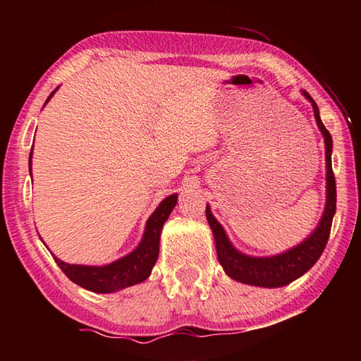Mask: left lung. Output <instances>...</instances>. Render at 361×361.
Listing matches in <instances>:
<instances>
[{
	"label": "left lung",
	"instance_id": "obj_1",
	"mask_svg": "<svg viewBox=\"0 0 361 361\" xmlns=\"http://www.w3.org/2000/svg\"><path fill=\"white\" fill-rule=\"evenodd\" d=\"M302 95L312 103L314 116L317 121V126L325 140V159H326V202L325 210L320 218L317 228L310 232V235L298 243L296 247L286 250L283 253L272 255V256H250L237 250L232 245L228 234L218 219L213 216L210 210V205L207 204L205 215L207 221H209L213 237H215L216 245V255L219 264L223 266L224 272L228 274L231 279L235 282L253 285V286H262V288H279V286H285L296 279L304 276L305 272L312 267L323 253L326 247L329 231H331L333 216L336 213V181L334 173L331 167V152H333V140L326 127L323 126L320 119L319 106L312 100L305 90H302Z\"/></svg>",
	"mask_w": 361,
	"mask_h": 361
}]
</instances>
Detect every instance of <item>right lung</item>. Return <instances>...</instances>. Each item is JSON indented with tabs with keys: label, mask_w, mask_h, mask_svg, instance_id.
Wrapping results in <instances>:
<instances>
[{
	"label": "right lung",
	"mask_w": 361,
	"mask_h": 361,
	"mask_svg": "<svg viewBox=\"0 0 361 361\" xmlns=\"http://www.w3.org/2000/svg\"><path fill=\"white\" fill-rule=\"evenodd\" d=\"M59 89V87H57ZM56 89V90H57ZM56 90L47 97L46 103L51 100V97L56 94ZM44 103V105H46ZM32 156L33 148L30 152L28 170L32 175ZM178 202V194H172L162 200L157 205V209L152 212L145 226V232L142 240L135 250H132L129 255L122 256L105 266H85V264H68L62 259H59L56 255L54 259L62 269L63 274L71 282L82 286V288L94 293H114L124 290L127 286L142 283L143 280L151 276L152 267H154L159 256V243H161V232L164 223Z\"/></svg>",
	"instance_id": "add662e5"
}]
</instances>
